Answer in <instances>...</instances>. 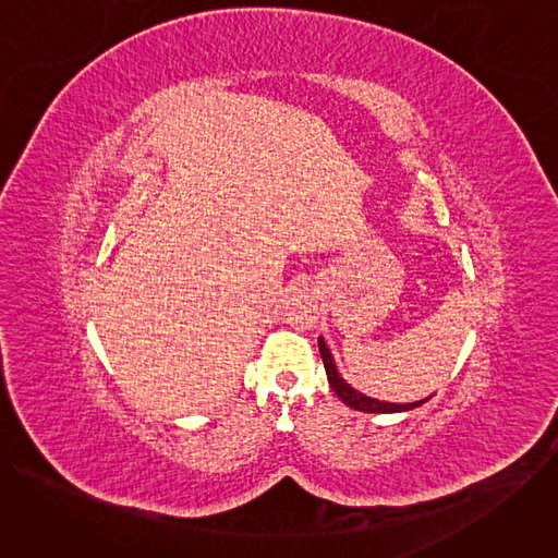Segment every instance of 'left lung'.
<instances>
[{
    "label": "left lung",
    "mask_w": 558,
    "mask_h": 558,
    "mask_svg": "<svg viewBox=\"0 0 558 558\" xmlns=\"http://www.w3.org/2000/svg\"><path fill=\"white\" fill-rule=\"evenodd\" d=\"M317 347H320V355H323V362H325V368H327V379H329L331 388L336 390V395L347 407H351L355 411H362V413H402V411H413V409H417V407H422L430 400V397H426V400H420V402H413V404H390V402L373 400V397H366L364 392L349 386L347 379H342V375L338 373V366L333 362V355L327 349L323 338H317Z\"/></svg>",
    "instance_id": "obj_1"
}]
</instances>
